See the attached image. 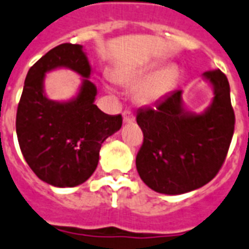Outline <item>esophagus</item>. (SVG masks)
I'll return each instance as SVG.
<instances>
[{"label":"esophagus","mask_w":249,"mask_h":249,"mask_svg":"<svg viewBox=\"0 0 249 249\" xmlns=\"http://www.w3.org/2000/svg\"><path fill=\"white\" fill-rule=\"evenodd\" d=\"M134 121L135 118L131 111H124V113H123V123H131L134 122Z\"/></svg>","instance_id":"esophagus-1"}]
</instances>
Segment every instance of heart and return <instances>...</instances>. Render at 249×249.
<instances>
[{"label": "heart", "mask_w": 249, "mask_h": 249, "mask_svg": "<svg viewBox=\"0 0 249 249\" xmlns=\"http://www.w3.org/2000/svg\"><path fill=\"white\" fill-rule=\"evenodd\" d=\"M123 82L138 88L134 92L135 103L142 107H149L159 103L170 92L175 80L174 69H163L160 63H145L123 75Z\"/></svg>", "instance_id": "heart-1"}]
</instances>
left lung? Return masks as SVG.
Returning <instances> with one entry per match:
<instances>
[{
	"label": "left lung",
	"mask_w": 249,
	"mask_h": 249,
	"mask_svg": "<svg viewBox=\"0 0 249 249\" xmlns=\"http://www.w3.org/2000/svg\"><path fill=\"white\" fill-rule=\"evenodd\" d=\"M201 78L213 89L211 104L203 111L187 109L179 89L155 107L136 113L144 134L136 169L156 192L182 195L197 190L214 178L226 159L235 124L229 80L218 69Z\"/></svg>",
	"instance_id": "left-lung-1"
}]
</instances>
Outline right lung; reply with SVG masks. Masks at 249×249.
<instances>
[{
  "label": "right lung",
  "mask_w": 249,
  "mask_h": 249,
  "mask_svg": "<svg viewBox=\"0 0 249 249\" xmlns=\"http://www.w3.org/2000/svg\"><path fill=\"white\" fill-rule=\"evenodd\" d=\"M67 68L82 76L74 98L51 100L46 74ZM83 45L61 44L31 67L17 111V136L23 157L35 174L51 186L82 184L93 174L101 144L122 127V115L105 114L94 105L97 88Z\"/></svg>",
  "instance_id": "obj_1"
}]
</instances>
